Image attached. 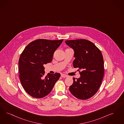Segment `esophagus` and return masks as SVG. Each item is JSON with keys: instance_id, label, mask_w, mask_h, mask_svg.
Wrapping results in <instances>:
<instances>
[{"instance_id": "1", "label": "esophagus", "mask_w": 124, "mask_h": 124, "mask_svg": "<svg viewBox=\"0 0 124 124\" xmlns=\"http://www.w3.org/2000/svg\"><path fill=\"white\" fill-rule=\"evenodd\" d=\"M61 77L62 78H67V77H68V76L67 75H66L65 74H61Z\"/></svg>"}]
</instances>
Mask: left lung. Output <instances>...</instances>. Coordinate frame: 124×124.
I'll list each match as a JSON object with an SVG mask.
<instances>
[{"label": "left lung", "instance_id": "obj_1", "mask_svg": "<svg viewBox=\"0 0 124 124\" xmlns=\"http://www.w3.org/2000/svg\"><path fill=\"white\" fill-rule=\"evenodd\" d=\"M66 44L74 51L73 65L81 70L80 78H73L70 86V93L81 100L89 99L96 94L104 76V60L99 48L85 39L65 40Z\"/></svg>", "mask_w": 124, "mask_h": 124}]
</instances>
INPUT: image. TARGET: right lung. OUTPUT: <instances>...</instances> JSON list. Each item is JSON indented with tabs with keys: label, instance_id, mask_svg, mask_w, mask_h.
Returning a JSON list of instances; mask_svg holds the SVG:
<instances>
[{
	"label": "right lung",
	"instance_id": "1",
	"mask_svg": "<svg viewBox=\"0 0 124 124\" xmlns=\"http://www.w3.org/2000/svg\"><path fill=\"white\" fill-rule=\"evenodd\" d=\"M63 41L37 39L25 47L19 60V78L22 85L30 96L43 98L53 89L60 74L45 75L44 65L50 63L55 50Z\"/></svg>",
	"mask_w": 124,
	"mask_h": 124
}]
</instances>
